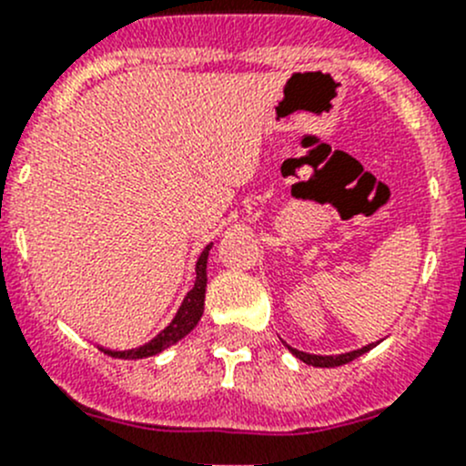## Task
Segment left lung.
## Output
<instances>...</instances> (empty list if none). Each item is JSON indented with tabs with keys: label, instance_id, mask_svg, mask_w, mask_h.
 <instances>
[{
	"label": "left lung",
	"instance_id": "obj_1",
	"mask_svg": "<svg viewBox=\"0 0 466 466\" xmlns=\"http://www.w3.org/2000/svg\"><path fill=\"white\" fill-rule=\"evenodd\" d=\"M284 345H286V342H284ZM286 347H289V351L295 356V359H299L302 363H307V365H313V368H338V365H345V363H350V360L363 356L365 351H370L372 347H377V342H370V345L360 347V350L347 351V354H338V356L307 354V351H299V350H295V347H290V345H286Z\"/></svg>",
	"mask_w": 466,
	"mask_h": 466
}]
</instances>
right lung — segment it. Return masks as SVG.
<instances>
[{
	"label": "right lung",
	"instance_id": "obj_1",
	"mask_svg": "<svg viewBox=\"0 0 466 466\" xmlns=\"http://www.w3.org/2000/svg\"><path fill=\"white\" fill-rule=\"evenodd\" d=\"M209 250H211V243L205 248L203 252H200L198 261H196V284L194 289L189 290V293L185 295V299H182L180 309H177L176 318H173L171 322H168L167 329H162V331L157 333V336L153 338V340H148L146 345L137 347V350H128V351H112V350H106L107 356H112V359H148V356H155L159 354V351H164L167 347L176 345L177 340H182V338L187 336V333L191 331V329L198 324L200 318H203V311H205V289H207V259H209Z\"/></svg>",
	"mask_w": 466,
	"mask_h": 466
}]
</instances>
